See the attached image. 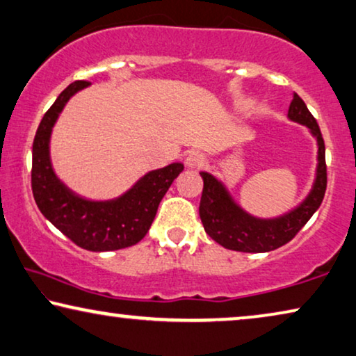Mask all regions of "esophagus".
Here are the masks:
<instances>
[{
	"label": "esophagus",
	"mask_w": 356,
	"mask_h": 356,
	"mask_svg": "<svg viewBox=\"0 0 356 356\" xmlns=\"http://www.w3.org/2000/svg\"><path fill=\"white\" fill-rule=\"evenodd\" d=\"M205 157L200 152H191L188 154V157L184 159V165L189 170H197L204 165Z\"/></svg>",
	"instance_id": "34e87169"
}]
</instances>
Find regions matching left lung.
Wrapping results in <instances>:
<instances>
[{
	"label": "left lung",
	"mask_w": 356,
	"mask_h": 356,
	"mask_svg": "<svg viewBox=\"0 0 356 356\" xmlns=\"http://www.w3.org/2000/svg\"><path fill=\"white\" fill-rule=\"evenodd\" d=\"M291 122L300 123L316 140V170L313 184L308 194L296 207L287 212L264 218L247 212L233 197L226 184L209 172H200L204 179L202 197H200L199 215L204 229L210 238L225 249L261 254L275 250L289 242L303 225L319 209L326 193V159H324V141L315 117L310 114L305 102L293 92L287 111Z\"/></svg>",
	"instance_id": "8db88e82"
}]
</instances>
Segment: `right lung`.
Masks as SVG:
<instances>
[{
	"instance_id": "1",
	"label": "right lung",
	"mask_w": 356,
	"mask_h": 356,
	"mask_svg": "<svg viewBox=\"0 0 356 356\" xmlns=\"http://www.w3.org/2000/svg\"><path fill=\"white\" fill-rule=\"evenodd\" d=\"M90 85L74 81L41 118L32 149V189L40 212L60 233L81 249L109 252L135 245L146 236L159 204L184 167L175 162L151 170L114 199H90L67 186L51 161V135L70 97Z\"/></svg>"
}]
</instances>
